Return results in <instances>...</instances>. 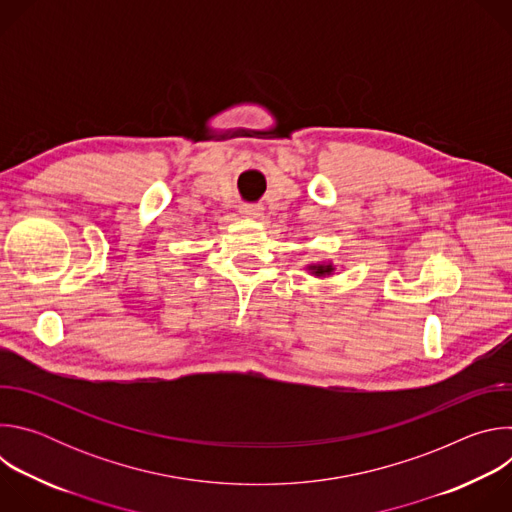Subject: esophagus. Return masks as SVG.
I'll list each match as a JSON object with an SVG mask.
<instances>
[{
  "label": "esophagus",
  "mask_w": 512,
  "mask_h": 512,
  "mask_svg": "<svg viewBox=\"0 0 512 512\" xmlns=\"http://www.w3.org/2000/svg\"><path fill=\"white\" fill-rule=\"evenodd\" d=\"M241 214H245L249 218H259L263 214V206H259V204H243L241 206Z\"/></svg>",
  "instance_id": "obj_1"
}]
</instances>
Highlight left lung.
Masks as SVG:
<instances>
[{
	"label": "left lung",
	"mask_w": 512,
	"mask_h": 512,
	"mask_svg": "<svg viewBox=\"0 0 512 512\" xmlns=\"http://www.w3.org/2000/svg\"><path fill=\"white\" fill-rule=\"evenodd\" d=\"M312 275L316 277H326V275H332L334 273V265L330 261H324V263H312L306 267Z\"/></svg>",
	"instance_id": "1"
}]
</instances>
